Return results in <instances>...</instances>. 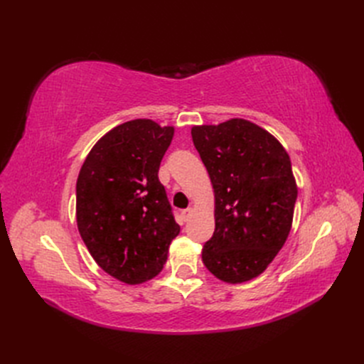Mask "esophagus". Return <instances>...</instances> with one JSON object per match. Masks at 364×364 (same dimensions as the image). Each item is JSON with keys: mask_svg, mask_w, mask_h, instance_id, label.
<instances>
[{"mask_svg": "<svg viewBox=\"0 0 364 364\" xmlns=\"http://www.w3.org/2000/svg\"><path fill=\"white\" fill-rule=\"evenodd\" d=\"M193 214H194V209H193V208H186V209H183V211H182V217H183L185 222H186V220H190Z\"/></svg>", "mask_w": 364, "mask_h": 364, "instance_id": "1", "label": "esophagus"}]
</instances>
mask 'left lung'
<instances>
[{
    "label": "left lung",
    "mask_w": 364,
    "mask_h": 364,
    "mask_svg": "<svg viewBox=\"0 0 364 364\" xmlns=\"http://www.w3.org/2000/svg\"><path fill=\"white\" fill-rule=\"evenodd\" d=\"M214 190L215 230L206 269L228 284L266 270L287 240L297 185L287 150L269 130L245 118L191 127Z\"/></svg>",
    "instance_id": "obj_1"
}]
</instances>
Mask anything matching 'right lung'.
I'll use <instances>...</instances> for the list:
<instances>
[{"mask_svg": "<svg viewBox=\"0 0 364 364\" xmlns=\"http://www.w3.org/2000/svg\"><path fill=\"white\" fill-rule=\"evenodd\" d=\"M173 126L149 118L118 124L98 139L75 186L83 243L107 274L142 284L161 273L179 225L158 179Z\"/></svg>", "mask_w": 364, "mask_h": 364, "instance_id": "add662e5", "label": "right lung"}]
</instances>
